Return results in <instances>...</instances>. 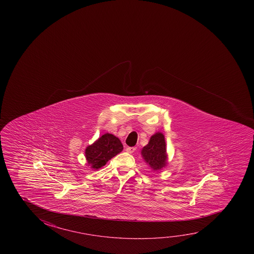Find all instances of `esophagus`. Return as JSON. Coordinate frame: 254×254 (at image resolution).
Here are the masks:
<instances>
[{
    "label": "esophagus",
    "mask_w": 254,
    "mask_h": 254,
    "mask_svg": "<svg viewBox=\"0 0 254 254\" xmlns=\"http://www.w3.org/2000/svg\"><path fill=\"white\" fill-rule=\"evenodd\" d=\"M136 150V148H134V147H127L126 150L128 152V153H133L134 151Z\"/></svg>",
    "instance_id": "34e87169"
}]
</instances>
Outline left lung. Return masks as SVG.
I'll return each mask as SVG.
<instances>
[{"label":"left lung","instance_id":"8db88e82","mask_svg":"<svg viewBox=\"0 0 254 254\" xmlns=\"http://www.w3.org/2000/svg\"><path fill=\"white\" fill-rule=\"evenodd\" d=\"M141 155L144 162L153 171L158 172L167 167L168 155L165 135L161 132L151 135L148 144L141 149Z\"/></svg>","mask_w":254,"mask_h":254}]
</instances>
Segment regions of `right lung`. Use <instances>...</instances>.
<instances>
[{
	"label": "right lung",
	"instance_id": "add662e5",
	"mask_svg": "<svg viewBox=\"0 0 254 254\" xmlns=\"http://www.w3.org/2000/svg\"><path fill=\"white\" fill-rule=\"evenodd\" d=\"M122 150L123 145L121 140L112 133H106L87 146L85 157L90 168L98 170Z\"/></svg>",
	"mask_w": 254,
	"mask_h": 254
}]
</instances>
